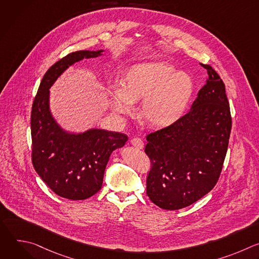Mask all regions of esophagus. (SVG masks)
<instances>
[{
  "instance_id": "34e87169",
  "label": "esophagus",
  "mask_w": 259,
  "mask_h": 259,
  "mask_svg": "<svg viewBox=\"0 0 259 259\" xmlns=\"http://www.w3.org/2000/svg\"><path fill=\"white\" fill-rule=\"evenodd\" d=\"M131 144H132L133 146H135L136 149H138V150H142L143 147H144L143 141H142L140 138H138V137L132 138V139H131Z\"/></svg>"
}]
</instances>
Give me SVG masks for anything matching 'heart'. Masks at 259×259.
Instances as JSON below:
<instances>
[{"label":"heart","mask_w":259,"mask_h":259,"mask_svg":"<svg viewBox=\"0 0 259 259\" xmlns=\"http://www.w3.org/2000/svg\"><path fill=\"white\" fill-rule=\"evenodd\" d=\"M120 89L110 94L114 113L129 115L133 103L142 101L141 118L152 127L165 128L186 114L194 93V81L188 72L177 71L163 61H145L125 68L119 78Z\"/></svg>","instance_id":"1"}]
</instances>
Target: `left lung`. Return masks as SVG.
<instances>
[{
  "mask_svg": "<svg viewBox=\"0 0 259 259\" xmlns=\"http://www.w3.org/2000/svg\"><path fill=\"white\" fill-rule=\"evenodd\" d=\"M206 84L191 110L175 124L146 136L152 162L146 195L165 210L188 207L214 187L228 151L232 129L226 87L207 64Z\"/></svg>",
  "mask_w": 259,
  "mask_h": 259,
  "instance_id": "1",
  "label": "left lung"
}]
</instances>
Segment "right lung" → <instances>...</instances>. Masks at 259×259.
<instances>
[{
	"label": "right lung",
	"mask_w": 259,
	"mask_h": 259,
	"mask_svg": "<svg viewBox=\"0 0 259 259\" xmlns=\"http://www.w3.org/2000/svg\"><path fill=\"white\" fill-rule=\"evenodd\" d=\"M102 52L77 51L58 60L46 71L32 103L33 168L56 195L68 200H85L95 195L101 189L110 155L128 140L123 133L96 128L80 133L68 132L51 113L49 89L62 72L73 63L98 57Z\"/></svg>",
	"instance_id": "1"
}]
</instances>
